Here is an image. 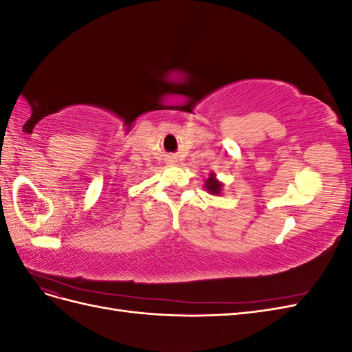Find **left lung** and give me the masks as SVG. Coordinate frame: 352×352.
Returning <instances> with one entry per match:
<instances>
[{
	"label": "left lung",
	"mask_w": 352,
	"mask_h": 352,
	"mask_svg": "<svg viewBox=\"0 0 352 352\" xmlns=\"http://www.w3.org/2000/svg\"><path fill=\"white\" fill-rule=\"evenodd\" d=\"M223 182H220V180L217 179V176H216V173H210L208 175V177L204 180V189L207 190L208 194H211V195H216V197H219L220 194H221V190H223Z\"/></svg>",
	"instance_id": "8db88e82"
}]
</instances>
